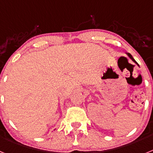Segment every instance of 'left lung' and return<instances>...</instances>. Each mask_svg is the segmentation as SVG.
<instances>
[{
	"label": "left lung",
	"instance_id": "left-lung-1",
	"mask_svg": "<svg viewBox=\"0 0 153 153\" xmlns=\"http://www.w3.org/2000/svg\"><path fill=\"white\" fill-rule=\"evenodd\" d=\"M126 54H127V55H128V56H129V58H130V59H131V60H132V61L134 62V63H136V64H137V65H138V66H139V64H138V63H136V60H134V59H133V57H132V55H131V54H130V53H126Z\"/></svg>",
	"mask_w": 153,
	"mask_h": 153
}]
</instances>
